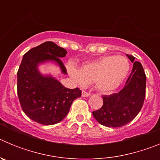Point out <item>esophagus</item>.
I'll return each instance as SVG.
<instances>
[{
	"mask_svg": "<svg viewBox=\"0 0 160 160\" xmlns=\"http://www.w3.org/2000/svg\"><path fill=\"white\" fill-rule=\"evenodd\" d=\"M90 95V93L87 92V91H85V90H82V97H89Z\"/></svg>",
	"mask_w": 160,
	"mask_h": 160,
	"instance_id": "34e87169",
	"label": "esophagus"
}]
</instances>
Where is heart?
<instances>
[{
  "label": "heart",
  "mask_w": 160,
  "mask_h": 160,
  "mask_svg": "<svg viewBox=\"0 0 160 160\" xmlns=\"http://www.w3.org/2000/svg\"><path fill=\"white\" fill-rule=\"evenodd\" d=\"M130 70L128 59L122 55L104 56L83 65L80 70L69 64L67 70L73 80L81 87L94 82L102 92H110L119 87Z\"/></svg>",
  "instance_id": "heart-1"
}]
</instances>
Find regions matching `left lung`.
Wrapping results in <instances>:
<instances>
[{"instance_id": "1", "label": "left lung", "mask_w": 160, "mask_h": 160, "mask_svg": "<svg viewBox=\"0 0 160 160\" xmlns=\"http://www.w3.org/2000/svg\"><path fill=\"white\" fill-rule=\"evenodd\" d=\"M133 68L123 88L118 93L103 95V105L93 111L94 118L108 128H120L136 117L143 105L146 94V74L142 65L134 62L135 58L128 55Z\"/></svg>"}]
</instances>
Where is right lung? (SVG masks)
<instances>
[{"mask_svg": "<svg viewBox=\"0 0 160 160\" xmlns=\"http://www.w3.org/2000/svg\"><path fill=\"white\" fill-rule=\"evenodd\" d=\"M67 51L53 42H46L25 53L18 71V94L21 107L30 119L42 125L61 122L69 113L73 100L81 97L79 88L68 89L52 76H43L38 66L53 61L66 74L60 58Z\"/></svg>", "mask_w": 160, "mask_h": 160, "instance_id": "1", "label": "right lung"}]
</instances>
